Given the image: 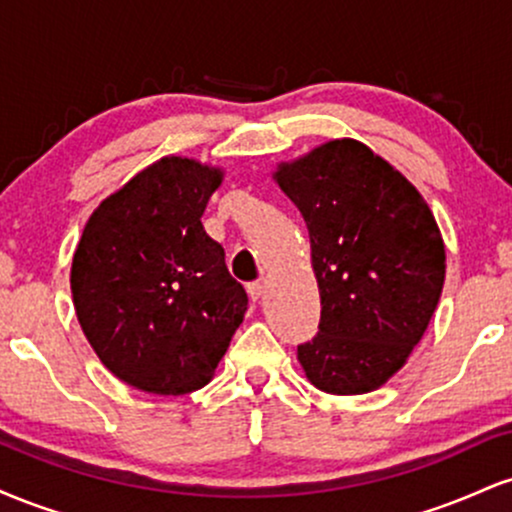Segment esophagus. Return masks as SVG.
I'll list each match as a JSON object with an SVG mask.
<instances>
[{
  "label": "esophagus",
  "mask_w": 512,
  "mask_h": 512,
  "mask_svg": "<svg viewBox=\"0 0 512 512\" xmlns=\"http://www.w3.org/2000/svg\"><path fill=\"white\" fill-rule=\"evenodd\" d=\"M267 289H269V281L267 279H260V281H252V284L248 286V291H250V296L255 298H262L264 293H267Z\"/></svg>",
  "instance_id": "obj_1"
}]
</instances>
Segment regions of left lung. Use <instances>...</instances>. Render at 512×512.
Instances as JSON below:
<instances>
[{
    "label": "left lung",
    "instance_id": "1",
    "mask_svg": "<svg viewBox=\"0 0 512 512\" xmlns=\"http://www.w3.org/2000/svg\"><path fill=\"white\" fill-rule=\"evenodd\" d=\"M272 178L301 211L320 291V332L298 346L317 390L366 395L409 361L445 284V243L431 207L358 139H330Z\"/></svg>",
    "mask_w": 512,
    "mask_h": 512
}]
</instances>
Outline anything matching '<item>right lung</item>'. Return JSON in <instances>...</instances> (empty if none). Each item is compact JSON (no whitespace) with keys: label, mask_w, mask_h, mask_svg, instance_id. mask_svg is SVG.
Wrapping results in <instances>:
<instances>
[{"label":"right lung","mask_w":512,"mask_h":512,"mask_svg":"<svg viewBox=\"0 0 512 512\" xmlns=\"http://www.w3.org/2000/svg\"><path fill=\"white\" fill-rule=\"evenodd\" d=\"M226 170L163 156L88 216L72 257V301L101 363L151 395L214 378L248 310L202 214Z\"/></svg>","instance_id":"add662e5"}]
</instances>
